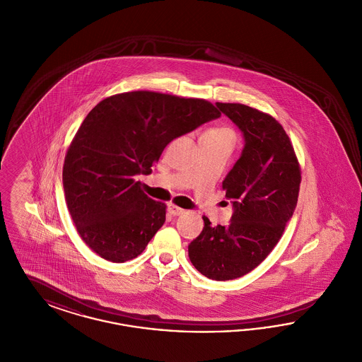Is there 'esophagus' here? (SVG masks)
I'll return each instance as SVG.
<instances>
[{
  "instance_id": "obj_1",
  "label": "esophagus",
  "mask_w": 362,
  "mask_h": 362,
  "mask_svg": "<svg viewBox=\"0 0 362 362\" xmlns=\"http://www.w3.org/2000/svg\"><path fill=\"white\" fill-rule=\"evenodd\" d=\"M167 210H168V213L173 216V217H176V216H180V214H183L185 213V210L182 209V207L175 206L173 204H170L168 207H167Z\"/></svg>"
}]
</instances>
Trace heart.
Returning <instances> with one entry per match:
<instances>
[{
  "label": "heart",
  "mask_w": 362,
  "mask_h": 362,
  "mask_svg": "<svg viewBox=\"0 0 362 362\" xmlns=\"http://www.w3.org/2000/svg\"><path fill=\"white\" fill-rule=\"evenodd\" d=\"M205 137L217 138V139H228L230 142H235V133L228 127H214L207 130L204 134Z\"/></svg>",
  "instance_id": "1"
}]
</instances>
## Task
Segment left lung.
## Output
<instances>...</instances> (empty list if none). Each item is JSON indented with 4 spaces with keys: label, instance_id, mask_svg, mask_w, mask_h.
Listing matches in <instances>:
<instances>
[{
    "label": "left lung",
    "instance_id": "obj_1",
    "mask_svg": "<svg viewBox=\"0 0 362 362\" xmlns=\"http://www.w3.org/2000/svg\"><path fill=\"white\" fill-rule=\"evenodd\" d=\"M216 105L244 138L223 182L233 214L229 224L217 226L204 216L189 257L201 274L228 281L254 270L276 247L297 205L301 173L291 139L273 117L244 104Z\"/></svg>",
    "mask_w": 362,
    "mask_h": 362
}]
</instances>
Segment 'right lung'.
<instances>
[{
    "label": "right lung",
    "instance_id": "1",
    "mask_svg": "<svg viewBox=\"0 0 362 362\" xmlns=\"http://www.w3.org/2000/svg\"><path fill=\"white\" fill-rule=\"evenodd\" d=\"M221 114L202 99L149 90L102 100L86 115L65 157V199L77 232L102 258H137L165 221V205L136 177L149 175L164 148Z\"/></svg>",
    "mask_w": 362,
    "mask_h": 362
}]
</instances>
